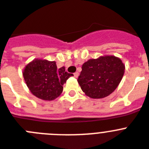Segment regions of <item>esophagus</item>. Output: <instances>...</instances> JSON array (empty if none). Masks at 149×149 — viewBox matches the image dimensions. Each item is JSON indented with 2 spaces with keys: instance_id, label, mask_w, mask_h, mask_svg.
Instances as JSON below:
<instances>
[{
  "instance_id": "obj_1",
  "label": "esophagus",
  "mask_w": 149,
  "mask_h": 149,
  "mask_svg": "<svg viewBox=\"0 0 149 149\" xmlns=\"http://www.w3.org/2000/svg\"><path fill=\"white\" fill-rule=\"evenodd\" d=\"M79 73L78 72H74V77L75 78H78V77H79Z\"/></svg>"
}]
</instances>
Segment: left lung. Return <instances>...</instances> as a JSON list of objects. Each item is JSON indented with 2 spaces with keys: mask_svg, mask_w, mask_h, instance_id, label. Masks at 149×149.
<instances>
[{
  "mask_svg": "<svg viewBox=\"0 0 149 149\" xmlns=\"http://www.w3.org/2000/svg\"><path fill=\"white\" fill-rule=\"evenodd\" d=\"M125 66L115 56L90 59L82 66L79 84L82 92L92 98H103L114 91L124 74Z\"/></svg>",
  "mask_w": 149,
  "mask_h": 149,
  "instance_id": "1",
  "label": "left lung"
}]
</instances>
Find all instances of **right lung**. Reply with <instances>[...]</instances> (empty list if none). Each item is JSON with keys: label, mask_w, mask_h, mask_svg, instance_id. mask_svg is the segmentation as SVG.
Masks as SVG:
<instances>
[{"label": "right lung", "mask_w": 149, "mask_h": 149, "mask_svg": "<svg viewBox=\"0 0 149 149\" xmlns=\"http://www.w3.org/2000/svg\"><path fill=\"white\" fill-rule=\"evenodd\" d=\"M30 92L40 99L52 101L63 92V86L73 75L57 69L55 61L36 59L26 65L22 72Z\"/></svg>", "instance_id": "right-lung-1"}]
</instances>
